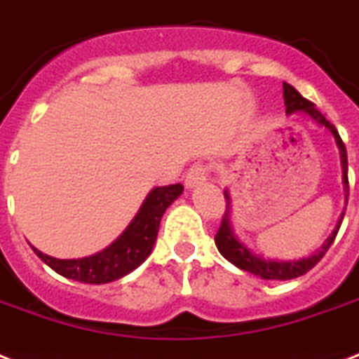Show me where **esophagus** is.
<instances>
[{
  "label": "esophagus",
  "mask_w": 359,
  "mask_h": 359,
  "mask_svg": "<svg viewBox=\"0 0 359 359\" xmlns=\"http://www.w3.org/2000/svg\"><path fill=\"white\" fill-rule=\"evenodd\" d=\"M207 168L203 165V163H194L190 169H188V173H186L184 184L186 188H196V186L203 184L205 180H207Z\"/></svg>",
  "instance_id": "esophagus-1"
}]
</instances>
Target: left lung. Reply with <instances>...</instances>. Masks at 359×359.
<instances>
[{
	"mask_svg": "<svg viewBox=\"0 0 359 359\" xmlns=\"http://www.w3.org/2000/svg\"><path fill=\"white\" fill-rule=\"evenodd\" d=\"M283 98H285V111L287 115L292 114H304L307 115L309 119L315 121L318 126H324V128L332 132V135L335 137V143H337V149H339L341 154V168H343V188H345V201H348V160H346V147L341 140L339 132L335 128L334 124L330 123L326 117H324L315 104L309 102L307 98H304L300 93L296 91L294 87L289 86V83H283ZM225 201H227V208H225L224 218H222V225H219L218 233H216V248L222 255L227 259L229 262H233L236 268L244 270V272H250L253 276H259L261 279H279V281H285V279H294L304 276L306 272H309L315 264H317L320 259L324 257V253L330 250V245L334 244L335 236H337V231H339L341 224H343V218H345V212L341 214L339 222L335 225L334 233L326 238L320 248H318L313 255L304 257V259H298V261H278V259H264L261 255H255L253 251H250L245 248L238 238H236L235 231L231 227V196L229 190L224 191ZM346 208V207H345Z\"/></svg>",
	"mask_w": 359,
	"mask_h": 359,
	"instance_id": "obj_1",
	"label": "left lung"
}]
</instances>
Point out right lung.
<instances>
[{"mask_svg": "<svg viewBox=\"0 0 359 359\" xmlns=\"http://www.w3.org/2000/svg\"><path fill=\"white\" fill-rule=\"evenodd\" d=\"M182 184L158 186L151 190L134 219L123 231V235L95 255L81 259H55L36 248H33V251L42 262H46L63 278L91 285L111 283L135 270L151 255L163 212L182 194Z\"/></svg>", "mask_w": 359, "mask_h": 359, "instance_id": "obj_1", "label": "right lung"}]
</instances>
